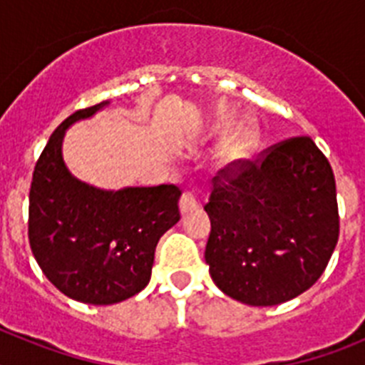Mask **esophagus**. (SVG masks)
Returning <instances> with one entry per match:
<instances>
[{
	"mask_svg": "<svg viewBox=\"0 0 365 365\" xmlns=\"http://www.w3.org/2000/svg\"><path fill=\"white\" fill-rule=\"evenodd\" d=\"M179 208H180V214L186 215V214H190V212L199 210V208H201V205H199V201L195 199V195H193L192 192H185L179 201Z\"/></svg>",
	"mask_w": 365,
	"mask_h": 365,
	"instance_id": "esophagus-1",
	"label": "esophagus"
}]
</instances>
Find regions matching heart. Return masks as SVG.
Wrapping results in <instances>:
<instances>
[{
  "label": "heart",
  "instance_id": "1",
  "mask_svg": "<svg viewBox=\"0 0 365 365\" xmlns=\"http://www.w3.org/2000/svg\"><path fill=\"white\" fill-rule=\"evenodd\" d=\"M232 128L230 120H222L217 122L215 125V137H222V135H227ZM257 143V131L254 125L250 124H243L240 125L237 130L232 133V137L228 138L225 146L221 150V164L222 166H232V164L240 163V160L247 159L250 151L254 150Z\"/></svg>",
  "mask_w": 365,
  "mask_h": 365
}]
</instances>
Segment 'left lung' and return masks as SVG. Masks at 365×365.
Returning a JSON list of instances; mask_svg holds the SVG:
<instances>
[{
	"instance_id": "8db88e82",
	"label": "left lung",
	"mask_w": 365,
	"mask_h": 365,
	"mask_svg": "<svg viewBox=\"0 0 365 365\" xmlns=\"http://www.w3.org/2000/svg\"><path fill=\"white\" fill-rule=\"evenodd\" d=\"M212 230L206 265L219 291L254 307L311 289L338 243L336 185L309 137L274 146L219 182L205 206Z\"/></svg>"
}]
</instances>
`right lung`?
Segmentation results:
<instances>
[{"label": "right lung", "mask_w": 365, "mask_h": 365, "mask_svg": "<svg viewBox=\"0 0 365 365\" xmlns=\"http://www.w3.org/2000/svg\"><path fill=\"white\" fill-rule=\"evenodd\" d=\"M108 106L104 100L80 109L58 125L29 193V241L38 265L58 291L89 305H113L143 291L157 243L180 219L177 186L104 190L69 172L66 131Z\"/></svg>", "instance_id": "obj_1"}]
</instances>
